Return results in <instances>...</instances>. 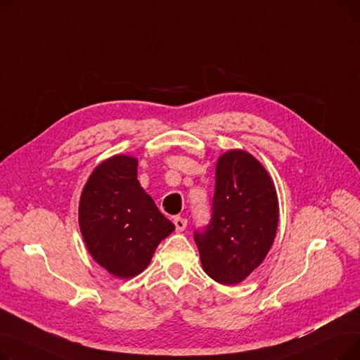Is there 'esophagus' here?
Masks as SVG:
<instances>
[{
	"mask_svg": "<svg viewBox=\"0 0 360 360\" xmlns=\"http://www.w3.org/2000/svg\"><path fill=\"white\" fill-rule=\"evenodd\" d=\"M186 219H184V217H175L174 219V224H175V228H176V231L178 232H182L185 228H186Z\"/></svg>",
	"mask_w": 360,
	"mask_h": 360,
	"instance_id": "1",
	"label": "esophagus"
}]
</instances>
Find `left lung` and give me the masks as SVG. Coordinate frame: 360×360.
Returning <instances> with one entry per match:
<instances>
[{
	"instance_id": "8db88e82",
	"label": "left lung",
	"mask_w": 360,
	"mask_h": 360,
	"mask_svg": "<svg viewBox=\"0 0 360 360\" xmlns=\"http://www.w3.org/2000/svg\"><path fill=\"white\" fill-rule=\"evenodd\" d=\"M277 224L278 200L267 169L248 151H226L216 163L212 221L194 233L202 270L221 285H238L266 259Z\"/></svg>"
}]
</instances>
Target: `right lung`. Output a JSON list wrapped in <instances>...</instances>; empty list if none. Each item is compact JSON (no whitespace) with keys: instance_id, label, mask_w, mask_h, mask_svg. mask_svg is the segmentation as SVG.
<instances>
[{"instance_id":"add662e5","label":"right lung","mask_w":360,"mask_h":360,"mask_svg":"<svg viewBox=\"0 0 360 360\" xmlns=\"http://www.w3.org/2000/svg\"><path fill=\"white\" fill-rule=\"evenodd\" d=\"M137 158L115 155L90 174L79 204L86 248L118 278L147 269L158 245L175 231L137 179Z\"/></svg>"}]
</instances>
